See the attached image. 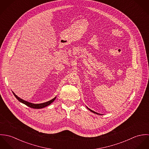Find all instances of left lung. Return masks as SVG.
<instances>
[{"label":"left lung","mask_w":149,"mask_h":149,"mask_svg":"<svg viewBox=\"0 0 149 149\" xmlns=\"http://www.w3.org/2000/svg\"><path fill=\"white\" fill-rule=\"evenodd\" d=\"M88 109H89V110H90L91 112H93V113H96V114H99V115H101V114H100V113H97V112H95V111H92V110H91V109H89L88 108Z\"/></svg>","instance_id":"8db88e82"}]
</instances>
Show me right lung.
I'll list each match as a JSON object with an SVG mask.
<instances>
[{
    "label": "right lung",
    "mask_w": 149,
    "mask_h": 149,
    "mask_svg": "<svg viewBox=\"0 0 149 149\" xmlns=\"http://www.w3.org/2000/svg\"><path fill=\"white\" fill-rule=\"evenodd\" d=\"M14 95L15 96V97L22 103L24 104L25 105H26L27 106L29 107L30 108H35V109H40V108H44L45 107L49 105H50L52 102H54V100L56 99V97H55L54 98H53V99H52L51 100H49L47 102H45V103H41V104H33V103H29L28 102H26L23 99H22L21 98H19V97H18L13 92Z\"/></svg>",
    "instance_id": "obj_1"
}]
</instances>
